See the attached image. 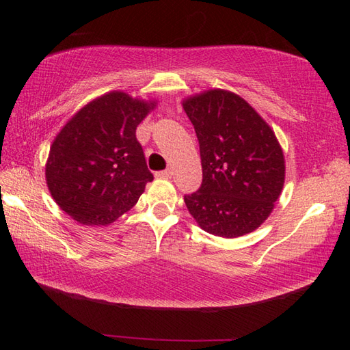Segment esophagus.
Returning a JSON list of instances; mask_svg holds the SVG:
<instances>
[{
  "instance_id": "1",
  "label": "esophagus",
  "mask_w": 350,
  "mask_h": 350,
  "mask_svg": "<svg viewBox=\"0 0 350 350\" xmlns=\"http://www.w3.org/2000/svg\"><path fill=\"white\" fill-rule=\"evenodd\" d=\"M156 176L163 177V179H170V177L173 176V170L167 168V170H163V171H158V173H156Z\"/></svg>"
}]
</instances>
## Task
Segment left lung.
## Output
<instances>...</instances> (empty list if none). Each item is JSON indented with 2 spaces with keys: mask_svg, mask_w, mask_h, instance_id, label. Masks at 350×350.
Instances as JSON below:
<instances>
[{
  "mask_svg": "<svg viewBox=\"0 0 350 350\" xmlns=\"http://www.w3.org/2000/svg\"><path fill=\"white\" fill-rule=\"evenodd\" d=\"M194 126L203 180L185 196L204 232L219 237L251 233L269 217L284 183V156L254 108L239 96L211 90L183 102Z\"/></svg>",
  "mask_w": 350,
  "mask_h": 350,
  "instance_id": "8db88e82",
  "label": "left lung"
}]
</instances>
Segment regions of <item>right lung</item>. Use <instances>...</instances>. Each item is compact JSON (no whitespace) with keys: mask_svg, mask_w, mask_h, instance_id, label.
Segmentation results:
<instances>
[{"mask_svg":"<svg viewBox=\"0 0 350 350\" xmlns=\"http://www.w3.org/2000/svg\"><path fill=\"white\" fill-rule=\"evenodd\" d=\"M154 103L113 92L88 103L52 143L46 182L62 209L85 226H107L137 204L153 180L137 126Z\"/></svg>","mask_w":350,"mask_h":350,"instance_id":"obj_1","label":"right lung"}]
</instances>
